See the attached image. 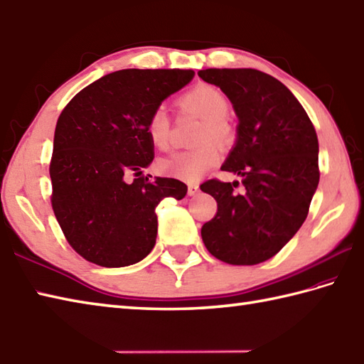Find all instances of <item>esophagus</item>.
Wrapping results in <instances>:
<instances>
[{"label": "esophagus", "mask_w": 364, "mask_h": 364, "mask_svg": "<svg viewBox=\"0 0 364 364\" xmlns=\"http://www.w3.org/2000/svg\"><path fill=\"white\" fill-rule=\"evenodd\" d=\"M199 193V185L198 183H190L188 185V195L190 196H196Z\"/></svg>", "instance_id": "34e87169"}]
</instances>
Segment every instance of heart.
Here are the masks:
<instances>
[{"label":"heart","mask_w":364,"mask_h":364,"mask_svg":"<svg viewBox=\"0 0 364 364\" xmlns=\"http://www.w3.org/2000/svg\"><path fill=\"white\" fill-rule=\"evenodd\" d=\"M179 105L182 109L195 113L203 119L201 129L198 132L196 143L201 146L195 149L177 152L171 157L160 161V171L177 179L195 182L205 171H209L220 161V146H229L234 139V132L226 121L229 114V100L217 87L209 85L195 86L185 92ZM146 132L151 143L159 151H168L171 146V119L163 107H157L147 117Z\"/></svg>","instance_id":"heart-1"}]
</instances>
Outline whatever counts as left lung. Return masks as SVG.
I'll use <instances>...</instances> for the list:
<instances>
[{"mask_svg": "<svg viewBox=\"0 0 364 364\" xmlns=\"http://www.w3.org/2000/svg\"><path fill=\"white\" fill-rule=\"evenodd\" d=\"M198 75L218 86L239 117L237 141L223 171L239 182L201 185L217 213L201 229L209 253L232 265L275 256L306 220L317 188L318 141L305 108L289 89L256 69H205Z\"/></svg>", "mask_w": 364, "mask_h": 364, "instance_id": "8db88e82", "label": "left lung"}]
</instances>
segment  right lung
Segmentation results:
<instances>
[{"label":"right lung","instance_id":"obj_1","mask_svg":"<svg viewBox=\"0 0 364 364\" xmlns=\"http://www.w3.org/2000/svg\"><path fill=\"white\" fill-rule=\"evenodd\" d=\"M195 72L117 70L73 97L59 114L50 161L51 207L70 247L100 267H127L151 253L155 207L187 185L143 176L154 160L147 117ZM136 179L128 182V176Z\"/></svg>","mask_w":364,"mask_h":364}]
</instances>
